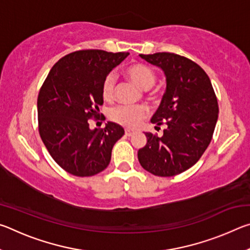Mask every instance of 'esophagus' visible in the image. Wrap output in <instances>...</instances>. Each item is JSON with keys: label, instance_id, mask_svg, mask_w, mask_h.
<instances>
[{"label": "esophagus", "instance_id": "1", "mask_svg": "<svg viewBox=\"0 0 250 250\" xmlns=\"http://www.w3.org/2000/svg\"><path fill=\"white\" fill-rule=\"evenodd\" d=\"M125 133L126 137H132V135L134 134L133 131H131V130H125Z\"/></svg>", "mask_w": 250, "mask_h": 250}]
</instances>
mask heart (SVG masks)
<instances>
[{"mask_svg": "<svg viewBox=\"0 0 250 250\" xmlns=\"http://www.w3.org/2000/svg\"><path fill=\"white\" fill-rule=\"evenodd\" d=\"M128 78L137 83L142 89H146L147 96L154 97L155 92L149 90L155 83L156 73L151 66L143 62H135L128 66L125 70ZM116 92V77L113 74L105 76L103 84H101V96L105 101H112L115 99ZM147 115V108L143 104L138 105H125L119 104L112 107L108 111L110 120L128 129H135L140 125L141 121Z\"/></svg>", "mask_w": 250, "mask_h": 250, "instance_id": "heart-1", "label": "heart"}]
</instances>
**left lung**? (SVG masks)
Here are the masks:
<instances>
[{
    "instance_id": "left-lung-1",
    "label": "left lung",
    "mask_w": 250,
    "mask_h": 250,
    "mask_svg": "<svg viewBox=\"0 0 250 250\" xmlns=\"http://www.w3.org/2000/svg\"><path fill=\"white\" fill-rule=\"evenodd\" d=\"M140 56L167 76L166 94L151 119L167 128L162 137L146 133L147 142L138 159L153 175L174 176L192 167L209 146L218 118L217 98L208 76L191 59L174 53Z\"/></svg>"
}]
</instances>
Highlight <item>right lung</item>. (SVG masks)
Listing matches in <instances>:
<instances>
[{"mask_svg":"<svg viewBox=\"0 0 250 250\" xmlns=\"http://www.w3.org/2000/svg\"><path fill=\"white\" fill-rule=\"evenodd\" d=\"M129 53L83 49L55 64L37 98L39 131L46 149L59 167L75 176H92L111 160L115 143L125 134L119 125L90 130L104 104L101 84L105 76Z\"/></svg>","mask_w":250,"mask_h":250,"instance_id":"obj_1","label":"right lung"}]
</instances>
